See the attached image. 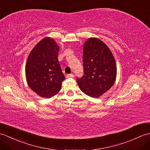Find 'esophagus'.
<instances>
[{
    "instance_id": "esophagus-1",
    "label": "esophagus",
    "mask_w": 150,
    "mask_h": 150,
    "mask_svg": "<svg viewBox=\"0 0 150 150\" xmlns=\"http://www.w3.org/2000/svg\"><path fill=\"white\" fill-rule=\"evenodd\" d=\"M74 74H67V78H69V77H71V78H73V77H74Z\"/></svg>"
}]
</instances>
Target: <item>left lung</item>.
<instances>
[{
    "mask_svg": "<svg viewBox=\"0 0 150 150\" xmlns=\"http://www.w3.org/2000/svg\"><path fill=\"white\" fill-rule=\"evenodd\" d=\"M83 75L76 79L80 89L86 95L98 98L114 84L116 65L112 54L102 41L90 38L83 46Z\"/></svg>",
    "mask_w": 150,
    "mask_h": 150,
    "instance_id": "obj_1",
    "label": "left lung"
}]
</instances>
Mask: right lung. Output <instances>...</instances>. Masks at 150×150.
I'll use <instances>...</instances> for the list:
<instances>
[{
	"mask_svg": "<svg viewBox=\"0 0 150 150\" xmlns=\"http://www.w3.org/2000/svg\"><path fill=\"white\" fill-rule=\"evenodd\" d=\"M59 48L53 39L45 38L34 47L27 59L25 75L28 85L44 98L56 95L65 79L58 61Z\"/></svg>",
	"mask_w": 150,
	"mask_h": 150,
	"instance_id": "add662e5",
	"label": "right lung"
}]
</instances>
